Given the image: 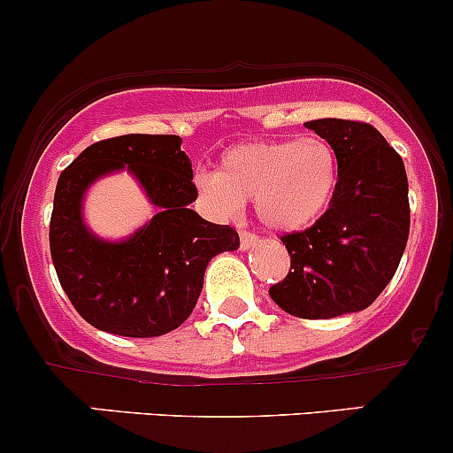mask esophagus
Instances as JSON below:
<instances>
[{
	"label": "esophagus",
	"instance_id": "34e87169",
	"mask_svg": "<svg viewBox=\"0 0 453 453\" xmlns=\"http://www.w3.org/2000/svg\"><path fill=\"white\" fill-rule=\"evenodd\" d=\"M258 245V236L250 234V232H241V250L250 251Z\"/></svg>",
	"mask_w": 453,
	"mask_h": 453
}]
</instances>
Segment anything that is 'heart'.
<instances>
[{"instance_id":"b5f03b06","label":"heart","mask_w":453,"mask_h":453,"mask_svg":"<svg viewBox=\"0 0 453 453\" xmlns=\"http://www.w3.org/2000/svg\"><path fill=\"white\" fill-rule=\"evenodd\" d=\"M203 202L221 217H232L245 199L265 227L293 234L314 226L334 199L339 160L323 139L254 141L232 147L217 171L195 178Z\"/></svg>"}]
</instances>
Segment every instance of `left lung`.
Here are the masks:
<instances>
[{
	"label": "left lung",
	"mask_w": 453,
	"mask_h": 453,
	"mask_svg": "<svg viewBox=\"0 0 453 453\" xmlns=\"http://www.w3.org/2000/svg\"><path fill=\"white\" fill-rule=\"evenodd\" d=\"M306 127L334 147L339 187L312 227L282 236L290 271L269 295L293 317L334 319L371 306L397 271L411 232L408 178L369 123L317 119Z\"/></svg>",
	"instance_id": "1"
}]
</instances>
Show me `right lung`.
I'll return each instance as SVG.
<instances>
[{
    "mask_svg": "<svg viewBox=\"0 0 453 453\" xmlns=\"http://www.w3.org/2000/svg\"><path fill=\"white\" fill-rule=\"evenodd\" d=\"M173 134H126L87 147L60 173L50 223L56 273L80 317L119 336L150 339L182 326L203 288L206 266L239 250L234 227L190 211L193 166ZM127 170L158 213L130 237L108 242L83 221L95 181Z\"/></svg>",
    "mask_w": 453,
    "mask_h": 453,
    "instance_id": "right-lung-1",
    "label": "right lung"
}]
</instances>
